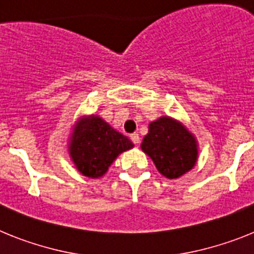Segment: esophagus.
<instances>
[{"label": "esophagus", "instance_id": "34e87169", "mask_svg": "<svg viewBox=\"0 0 254 254\" xmlns=\"http://www.w3.org/2000/svg\"><path fill=\"white\" fill-rule=\"evenodd\" d=\"M129 138H131V141L134 145H138V143H140V136H138V133H132L131 136H129Z\"/></svg>", "mask_w": 254, "mask_h": 254}]
</instances>
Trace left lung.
<instances>
[{"label": "left lung", "instance_id": "8db88e82", "mask_svg": "<svg viewBox=\"0 0 254 254\" xmlns=\"http://www.w3.org/2000/svg\"><path fill=\"white\" fill-rule=\"evenodd\" d=\"M141 149L164 177L176 179L190 172L197 161V141L178 121L160 117L149 125Z\"/></svg>", "mask_w": 254, "mask_h": 254}]
</instances>
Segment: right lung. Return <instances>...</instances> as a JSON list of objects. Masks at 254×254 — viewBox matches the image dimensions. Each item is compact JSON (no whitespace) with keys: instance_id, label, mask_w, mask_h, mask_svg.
I'll list each match as a JSON object with an SVG mask.
<instances>
[{"instance_id":"1","label":"right lung","mask_w":254,"mask_h":254,"mask_svg":"<svg viewBox=\"0 0 254 254\" xmlns=\"http://www.w3.org/2000/svg\"><path fill=\"white\" fill-rule=\"evenodd\" d=\"M133 147L128 137L123 136L98 116L82 118L73 128L69 141V156L81 174L99 178L117 156Z\"/></svg>"}]
</instances>
